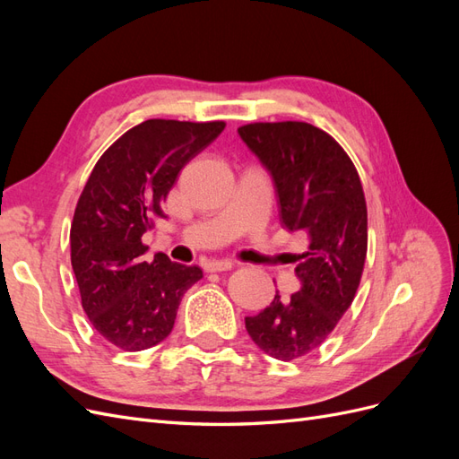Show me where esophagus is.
<instances>
[{
  "mask_svg": "<svg viewBox=\"0 0 459 459\" xmlns=\"http://www.w3.org/2000/svg\"><path fill=\"white\" fill-rule=\"evenodd\" d=\"M233 268V262L230 260H211L204 264L206 272H228Z\"/></svg>",
  "mask_w": 459,
  "mask_h": 459,
  "instance_id": "obj_1",
  "label": "esophagus"
}]
</instances>
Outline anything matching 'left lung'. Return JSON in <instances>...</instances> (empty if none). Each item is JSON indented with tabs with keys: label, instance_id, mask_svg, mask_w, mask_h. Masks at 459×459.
<instances>
[{
	"label": "left lung",
	"instance_id": "1",
	"mask_svg": "<svg viewBox=\"0 0 459 459\" xmlns=\"http://www.w3.org/2000/svg\"><path fill=\"white\" fill-rule=\"evenodd\" d=\"M238 132L273 178L283 226L310 241L295 268L299 293H275L245 317L258 349L290 362L317 349L356 297L368 255L364 187L346 151L308 122H253Z\"/></svg>",
	"mask_w": 459,
	"mask_h": 459
}]
</instances>
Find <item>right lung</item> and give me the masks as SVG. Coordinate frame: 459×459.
<instances>
[{"label": "right lung", "instance_id": "1", "mask_svg": "<svg viewBox=\"0 0 459 459\" xmlns=\"http://www.w3.org/2000/svg\"><path fill=\"white\" fill-rule=\"evenodd\" d=\"M226 128L224 120L137 124L97 160L71 224V262L82 308L100 335L126 352L170 335L186 290L203 277L157 253L145 260L143 233L164 218L184 166Z\"/></svg>", "mask_w": 459, "mask_h": 459}]
</instances>
